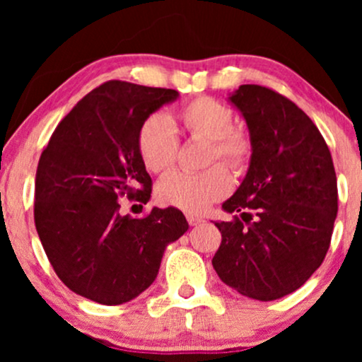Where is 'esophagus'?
I'll return each instance as SVG.
<instances>
[{"label": "esophagus", "mask_w": 362, "mask_h": 362, "mask_svg": "<svg viewBox=\"0 0 362 362\" xmlns=\"http://www.w3.org/2000/svg\"><path fill=\"white\" fill-rule=\"evenodd\" d=\"M187 221H189L190 226H197V224H201L204 219L201 218V216H195V214H187Z\"/></svg>", "instance_id": "1"}]
</instances>
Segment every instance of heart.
I'll return each mask as SVG.
<instances>
[{"instance_id":"1","label":"heart","mask_w":362,"mask_h":362,"mask_svg":"<svg viewBox=\"0 0 362 362\" xmlns=\"http://www.w3.org/2000/svg\"><path fill=\"white\" fill-rule=\"evenodd\" d=\"M177 119L189 138L209 144L207 165L219 161L235 173L248 168L253 153L252 139L247 132L233 127L235 114L226 103L213 97H197L178 109ZM136 144L148 172L163 173L175 163L178 136L172 120L160 112L143 120ZM230 189L231 178L223 167H213L197 175L173 172L160 180L156 199L161 206L177 207L185 213H202Z\"/></svg>"}]
</instances>
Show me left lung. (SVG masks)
<instances>
[{"mask_svg":"<svg viewBox=\"0 0 362 362\" xmlns=\"http://www.w3.org/2000/svg\"><path fill=\"white\" fill-rule=\"evenodd\" d=\"M230 102L247 120L253 153L247 177L214 223L213 267L224 284L259 301L301 288L322 265L337 216V177L325 139L296 103L260 85Z\"/></svg>","mask_w":362,"mask_h":362,"instance_id":"8db88e82","label":"left lung"}]
</instances>
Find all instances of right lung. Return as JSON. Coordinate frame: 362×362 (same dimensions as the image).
<instances>
[{"instance_id": "1", "label": "right lung", "mask_w": 362, "mask_h": 362, "mask_svg": "<svg viewBox=\"0 0 362 362\" xmlns=\"http://www.w3.org/2000/svg\"><path fill=\"white\" fill-rule=\"evenodd\" d=\"M177 90L112 80L57 124L35 175L37 233L57 277L100 305H122L156 279L168 243L189 230L177 207L144 218L119 213L120 197L146 204L151 177L138 153L143 120Z\"/></svg>"}]
</instances>
